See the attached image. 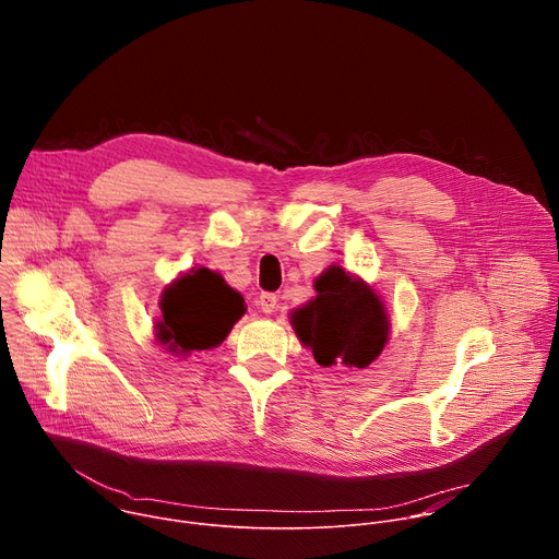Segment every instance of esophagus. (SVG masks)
<instances>
[{"instance_id":"obj_1","label":"esophagus","mask_w":559,"mask_h":559,"mask_svg":"<svg viewBox=\"0 0 559 559\" xmlns=\"http://www.w3.org/2000/svg\"><path fill=\"white\" fill-rule=\"evenodd\" d=\"M257 305H259V309H261L263 313H272V311H276V307H278V298H276V294L265 292V294L259 296Z\"/></svg>"}]
</instances>
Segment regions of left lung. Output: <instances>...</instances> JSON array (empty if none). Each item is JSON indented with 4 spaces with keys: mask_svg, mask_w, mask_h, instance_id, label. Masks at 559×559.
<instances>
[{
    "mask_svg": "<svg viewBox=\"0 0 559 559\" xmlns=\"http://www.w3.org/2000/svg\"><path fill=\"white\" fill-rule=\"evenodd\" d=\"M316 296L289 311L300 345L321 367H369L384 349L391 321L384 300L360 276L330 265L313 281Z\"/></svg>",
    "mask_w": 559,
    "mask_h": 559,
    "instance_id": "8db88e82",
    "label": "left lung"
}]
</instances>
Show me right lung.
<instances>
[{"label":"right lung","mask_w":559,"mask_h":559,"mask_svg":"<svg viewBox=\"0 0 559 559\" xmlns=\"http://www.w3.org/2000/svg\"><path fill=\"white\" fill-rule=\"evenodd\" d=\"M158 307L164 316L154 323V338L175 356L218 347L248 311L243 296L207 267L177 276L162 292Z\"/></svg>","instance_id":"add662e5"}]
</instances>
